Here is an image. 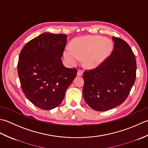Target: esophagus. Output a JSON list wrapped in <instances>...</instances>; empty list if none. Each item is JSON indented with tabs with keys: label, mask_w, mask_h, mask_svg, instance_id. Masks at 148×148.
Masks as SVG:
<instances>
[{
	"label": "esophagus",
	"mask_w": 148,
	"mask_h": 148,
	"mask_svg": "<svg viewBox=\"0 0 148 148\" xmlns=\"http://www.w3.org/2000/svg\"><path fill=\"white\" fill-rule=\"evenodd\" d=\"M82 75H83V72H82V71H81V70H78V71H77V76L81 77V76H82Z\"/></svg>",
	"instance_id": "obj_1"
}]
</instances>
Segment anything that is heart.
<instances>
[{
  "label": "heart",
  "mask_w": 148,
  "mask_h": 148,
  "mask_svg": "<svg viewBox=\"0 0 148 148\" xmlns=\"http://www.w3.org/2000/svg\"><path fill=\"white\" fill-rule=\"evenodd\" d=\"M112 50V42L103 36H81L71 41V48H66L63 55L70 65L77 64L84 57L86 67L95 68L106 61Z\"/></svg>",
  "instance_id": "b5f03b06"
}]
</instances>
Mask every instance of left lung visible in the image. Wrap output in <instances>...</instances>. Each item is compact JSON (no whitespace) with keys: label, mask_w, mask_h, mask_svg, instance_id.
I'll return each instance as SVG.
<instances>
[{"label":"left lung","mask_w":148,"mask_h":148,"mask_svg":"<svg viewBox=\"0 0 148 148\" xmlns=\"http://www.w3.org/2000/svg\"><path fill=\"white\" fill-rule=\"evenodd\" d=\"M111 55L95 70L83 74V96L97 111H106L121 104L128 96L136 78L134 54L124 40L112 37Z\"/></svg>","instance_id":"8db88e82"}]
</instances>
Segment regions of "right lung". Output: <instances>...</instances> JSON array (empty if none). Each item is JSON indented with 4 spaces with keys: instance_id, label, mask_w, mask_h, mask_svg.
<instances>
[{
    "instance_id": "1",
    "label": "right lung",
    "mask_w": 148,
    "mask_h": 148,
    "mask_svg": "<svg viewBox=\"0 0 148 148\" xmlns=\"http://www.w3.org/2000/svg\"><path fill=\"white\" fill-rule=\"evenodd\" d=\"M66 34L50 32L32 39L21 51L18 73L24 94L35 106L51 110L61 103L77 70L63 65Z\"/></svg>"
}]
</instances>
